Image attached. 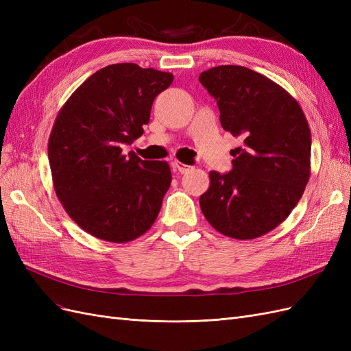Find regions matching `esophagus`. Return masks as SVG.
<instances>
[{"label": "esophagus", "mask_w": 351, "mask_h": 351, "mask_svg": "<svg viewBox=\"0 0 351 351\" xmlns=\"http://www.w3.org/2000/svg\"><path fill=\"white\" fill-rule=\"evenodd\" d=\"M173 168L176 169V171H178V173L184 174V173H187L189 169L192 168V167H189V165H186V164H182V162H178V161H174V162H173Z\"/></svg>", "instance_id": "1"}]
</instances>
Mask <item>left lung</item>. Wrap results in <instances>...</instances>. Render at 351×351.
Masks as SVG:
<instances>
[{
    "mask_svg": "<svg viewBox=\"0 0 351 351\" xmlns=\"http://www.w3.org/2000/svg\"><path fill=\"white\" fill-rule=\"evenodd\" d=\"M199 82L218 104L222 129L243 141L231 171L209 173L200 209L221 234L261 237L291 214L309 182V124L289 92L247 67L218 66Z\"/></svg>",
    "mask_w": 351,
    "mask_h": 351,
    "instance_id": "1",
    "label": "left lung"
}]
</instances>
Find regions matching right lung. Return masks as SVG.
<instances>
[{"label":"right lung","instance_id":"add662e5","mask_svg":"<svg viewBox=\"0 0 351 351\" xmlns=\"http://www.w3.org/2000/svg\"><path fill=\"white\" fill-rule=\"evenodd\" d=\"M171 73L133 62L93 73L60 110L48 142L52 183L62 208L93 237L132 241L152 227L171 184L165 161L123 154L143 134L154 99Z\"/></svg>","mask_w":351,"mask_h":351}]
</instances>
